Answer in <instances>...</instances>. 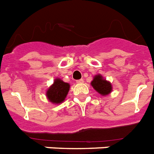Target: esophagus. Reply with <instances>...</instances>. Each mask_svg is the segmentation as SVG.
<instances>
[{"instance_id":"1","label":"esophagus","mask_w":154,"mask_h":154,"mask_svg":"<svg viewBox=\"0 0 154 154\" xmlns=\"http://www.w3.org/2000/svg\"><path fill=\"white\" fill-rule=\"evenodd\" d=\"M84 82V81H83V79H79V80H77V83H82V82Z\"/></svg>"}]
</instances>
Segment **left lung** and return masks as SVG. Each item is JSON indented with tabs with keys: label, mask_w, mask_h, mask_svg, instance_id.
I'll list each match as a JSON object with an SVG mask.
<instances>
[{
	"label": "left lung",
	"mask_w": 154,
	"mask_h": 154,
	"mask_svg": "<svg viewBox=\"0 0 154 154\" xmlns=\"http://www.w3.org/2000/svg\"><path fill=\"white\" fill-rule=\"evenodd\" d=\"M91 85L95 89V91H97L101 95H107L112 91L111 83L104 79L100 75L95 76L91 82Z\"/></svg>",
	"instance_id": "left-lung-1"
}]
</instances>
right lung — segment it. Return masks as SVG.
Returning a JSON list of instances; mask_svg holds the SVG:
<instances>
[{
    "label": "right lung",
    "instance_id": "obj_1",
    "mask_svg": "<svg viewBox=\"0 0 154 154\" xmlns=\"http://www.w3.org/2000/svg\"><path fill=\"white\" fill-rule=\"evenodd\" d=\"M70 85L63 82L60 79H57L53 84L46 92V96L49 101L54 104H60L64 101L69 91Z\"/></svg>",
    "mask_w": 154,
    "mask_h": 154
}]
</instances>
